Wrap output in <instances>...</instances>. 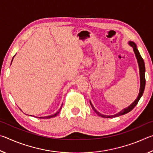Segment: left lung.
I'll return each mask as SVG.
<instances>
[{"label": "left lung", "mask_w": 153, "mask_h": 153, "mask_svg": "<svg viewBox=\"0 0 153 153\" xmlns=\"http://www.w3.org/2000/svg\"><path fill=\"white\" fill-rule=\"evenodd\" d=\"M129 45H130L131 46H132L133 48H134V53H135V54H136V58H137V60H138V65H139L140 76V92H139L138 97H137V98L135 100V101L131 103V105H129V107H128L127 108H124V109H123L122 111H120V112L118 113L117 114H115V115H111V116L104 115H102V114L99 113L97 110L95 109L94 107H93L92 103L90 102V105H91L92 107L93 110H94V112L97 113V115H98L100 116V117H105V118L115 117H118V116L122 115H124V114H126V113H129V111H131L134 107H136V105L138 104L139 100L140 99L141 97L142 96V94H143V92H144V88H145V84H146V79H145V65H144V62L143 59L142 58V56L140 55V54L139 51H138V49H137L136 44L132 42H129Z\"/></svg>", "instance_id": "1"}]
</instances>
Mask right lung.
Segmentation results:
<instances>
[{"mask_svg":"<svg viewBox=\"0 0 153 153\" xmlns=\"http://www.w3.org/2000/svg\"><path fill=\"white\" fill-rule=\"evenodd\" d=\"M12 61H13V59H12ZM61 107L60 108V109H59L57 112L56 113H55V114H54V115H50V116H46V117H40L41 119H49V118H52V117H55V116H56L59 114V113L60 112V111L61 110Z\"/></svg>","mask_w":153,"mask_h":153,"instance_id":"obj_1","label":"right lung"}]
</instances>
